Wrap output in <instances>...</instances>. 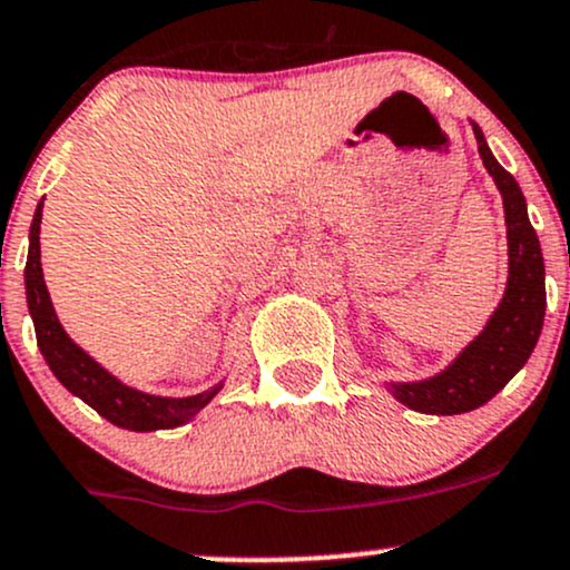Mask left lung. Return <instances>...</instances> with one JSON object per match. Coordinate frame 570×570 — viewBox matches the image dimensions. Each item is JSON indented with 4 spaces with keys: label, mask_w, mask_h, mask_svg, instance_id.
Instances as JSON below:
<instances>
[{
    "label": "left lung",
    "mask_w": 570,
    "mask_h": 570,
    "mask_svg": "<svg viewBox=\"0 0 570 570\" xmlns=\"http://www.w3.org/2000/svg\"><path fill=\"white\" fill-rule=\"evenodd\" d=\"M473 125L483 168L500 189L505 212L508 279L500 304L489 315L481 334L459 351L438 375L424 381H389L385 389L396 402L430 415H459L487 405L505 383L528 364L532 347L543 328L547 285H543V255L528 217V204L517 179L494 160L481 127Z\"/></svg>",
    "instance_id": "1"
}]
</instances>
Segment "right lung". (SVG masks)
Listing matches in <instances>:
<instances>
[{
  "label": "right lung",
  "instance_id": "add662e5",
  "mask_svg": "<svg viewBox=\"0 0 570 570\" xmlns=\"http://www.w3.org/2000/svg\"><path fill=\"white\" fill-rule=\"evenodd\" d=\"M40 223H42V200L35 209L32 228H29V255L27 268H23V287H27L29 315H32L35 334H38V347L51 366L53 377L70 391L72 396L95 407L102 419H108L119 430L130 432H157L176 430L187 424L200 413L214 396L219 394L225 381L212 389L200 391L193 396H160L146 394V391L132 389L121 383L114 372H108L100 361H95L81 345L72 342L59 323L57 309H53L51 293H48L46 279H42L40 263Z\"/></svg>",
  "mask_w": 570,
  "mask_h": 570
}]
</instances>
